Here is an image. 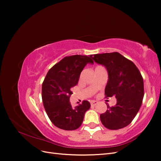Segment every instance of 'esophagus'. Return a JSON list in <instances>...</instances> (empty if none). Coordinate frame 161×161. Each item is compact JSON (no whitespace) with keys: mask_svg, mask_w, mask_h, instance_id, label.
<instances>
[{"mask_svg":"<svg viewBox=\"0 0 161 161\" xmlns=\"http://www.w3.org/2000/svg\"><path fill=\"white\" fill-rule=\"evenodd\" d=\"M97 103H98V101H91V105L92 106H95Z\"/></svg>","mask_w":161,"mask_h":161,"instance_id":"obj_1","label":"esophagus"}]
</instances>
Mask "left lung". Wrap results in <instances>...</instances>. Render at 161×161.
Listing matches in <instances>:
<instances>
[{
  "label": "left lung",
  "instance_id": "obj_1",
  "mask_svg": "<svg viewBox=\"0 0 161 161\" xmlns=\"http://www.w3.org/2000/svg\"><path fill=\"white\" fill-rule=\"evenodd\" d=\"M97 64L104 66L109 79L105 89L107 97H115L117 103L100 115L101 123L109 130L129 125L140 108L144 97V81L134 63L118 52L91 55Z\"/></svg>",
  "mask_w": 161,
  "mask_h": 161
}]
</instances>
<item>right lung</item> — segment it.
<instances>
[{"mask_svg":"<svg viewBox=\"0 0 161 161\" xmlns=\"http://www.w3.org/2000/svg\"><path fill=\"white\" fill-rule=\"evenodd\" d=\"M88 63L93 64L91 56H66L51 68L43 82V104L47 116L58 128H79L85 112L90 108L91 104L87 101L75 108H72L70 102L72 87L77 85L82 70Z\"/></svg>","mask_w":161,"mask_h":161,"instance_id":"add662e5","label":"right lung"}]
</instances>
